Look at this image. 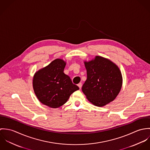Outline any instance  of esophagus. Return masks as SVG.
<instances>
[{"instance_id": "obj_1", "label": "esophagus", "mask_w": 150, "mask_h": 150, "mask_svg": "<svg viewBox=\"0 0 150 150\" xmlns=\"http://www.w3.org/2000/svg\"><path fill=\"white\" fill-rule=\"evenodd\" d=\"M78 86H79V88H80V89H81V86H82V84H81V83H80L78 84Z\"/></svg>"}]
</instances>
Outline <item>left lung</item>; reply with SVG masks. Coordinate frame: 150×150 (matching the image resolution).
<instances>
[{"mask_svg": "<svg viewBox=\"0 0 150 150\" xmlns=\"http://www.w3.org/2000/svg\"><path fill=\"white\" fill-rule=\"evenodd\" d=\"M87 79L82 91L93 105L102 107L113 101L122 85L119 67L110 60L100 56L84 62Z\"/></svg>", "mask_w": 150, "mask_h": 150, "instance_id": "obj_1", "label": "left lung"}]
</instances>
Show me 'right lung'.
Returning a JSON list of instances; mask_svg holds the SVG:
<instances>
[{"instance_id": "add662e5", "label": "right lung", "mask_w": 150, "mask_h": 150, "mask_svg": "<svg viewBox=\"0 0 150 150\" xmlns=\"http://www.w3.org/2000/svg\"><path fill=\"white\" fill-rule=\"evenodd\" d=\"M65 66L64 60L56 59L35 73L33 88L38 99L43 105L51 108L60 107L74 91L79 89L64 73Z\"/></svg>"}]
</instances>
